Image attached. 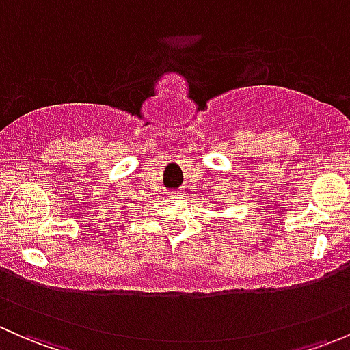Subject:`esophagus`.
<instances>
[{
    "mask_svg": "<svg viewBox=\"0 0 350 350\" xmlns=\"http://www.w3.org/2000/svg\"><path fill=\"white\" fill-rule=\"evenodd\" d=\"M171 196H172V198H179V196H181V191H174V193H171Z\"/></svg>",
    "mask_w": 350,
    "mask_h": 350,
    "instance_id": "obj_1",
    "label": "esophagus"
}]
</instances>
